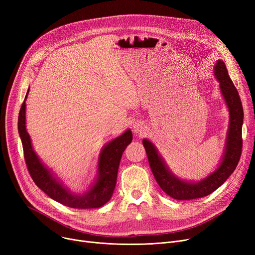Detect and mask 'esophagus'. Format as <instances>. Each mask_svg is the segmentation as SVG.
Listing matches in <instances>:
<instances>
[{
	"label": "esophagus",
	"instance_id": "34e87169",
	"mask_svg": "<svg viewBox=\"0 0 255 255\" xmlns=\"http://www.w3.org/2000/svg\"><path fill=\"white\" fill-rule=\"evenodd\" d=\"M133 131H134L136 134H143L146 131V127L142 123H135L133 125Z\"/></svg>",
	"mask_w": 255,
	"mask_h": 255
}]
</instances>
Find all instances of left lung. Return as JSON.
Listing matches in <instances>:
<instances>
[{"label":"left lung","instance_id":"obj_1","mask_svg":"<svg viewBox=\"0 0 255 255\" xmlns=\"http://www.w3.org/2000/svg\"><path fill=\"white\" fill-rule=\"evenodd\" d=\"M214 75L218 80L221 94L230 114V124L226 133L223 155L221 162L215 170L198 182L180 179L168 168L155 144L149 139H142L149 164L158 185L167 195L175 199H194L207 196L215 191L235 171L242 153L244 113L238 90L232 82L223 61L218 60L216 62L214 66Z\"/></svg>","mask_w":255,"mask_h":255}]
</instances>
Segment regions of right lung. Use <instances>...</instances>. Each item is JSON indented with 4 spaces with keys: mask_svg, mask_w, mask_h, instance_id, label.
<instances>
[{
    "mask_svg": "<svg viewBox=\"0 0 255 255\" xmlns=\"http://www.w3.org/2000/svg\"><path fill=\"white\" fill-rule=\"evenodd\" d=\"M30 89H28L24 101L18 116V133L22 143L26 167L35 184L50 198L56 202L74 209L100 208L111 199L116 183L121 158L127 145L132 141V132L127 129L123 134L107 142L98 157L97 176L90 188L84 193H74L67 188L53 175L35 153L31 137L25 128V100Z\"/></svg>",
    "mask_w": 255,
    "mask_h": 255,
    "instance_id": "add662e5",
    "label": "right lung"
}]
</instances>
